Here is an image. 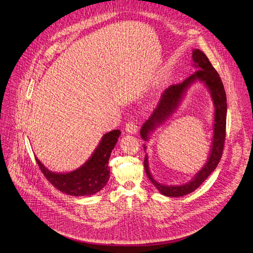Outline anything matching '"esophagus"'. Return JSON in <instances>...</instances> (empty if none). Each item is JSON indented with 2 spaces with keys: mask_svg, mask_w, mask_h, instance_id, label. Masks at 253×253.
<instances>
[{
  "mask_svg": "<svg viewBox=\"0 0 253 253\" xmlns=\"http://www.w3.org/2000/svg\"><path fill=\"white\" fill-rule=\"evenodd\" d=\"M125 130L127 133H130V134H136L137 132H138V126H137V124L133 121H130L128 122L126 125H125Z\"/></svg>",
  "mask_w": 253,
  "mask_h": 253,
  "instance_id": "34e87169",
  "label": "esophagus"
}]
</instances>
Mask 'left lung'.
Segmentation results:
<instances>
[{"label": "left lung", "instance_id": "1", "mask_svg": "<svg viewBox=\"0 0 253 253\" xmlns=\"http://www.w3.org/2000/svg\"><path fill=\"white\" fill-rule=\"evenodd\" d=\"M193 60L195 62L194 65L198 67V71H196L181 84H171L164 91L156 108L153 110L150 117L143 123L140 129L141 138L147 141L150 132H152L155 127L159 126L168 117L170 116L171 113H173L181 99V96L192 83L199 80L201 82H204L205 84L208 86L215 106V123L212 150L208 162H207L205 167L195 175V177L190 182H187L185 185L165 186L157 182L152 177L148 169L147 155L144 158V169L148 178L160 193L168 197H181L198 189L206 180V178L217 168L224 149V142L226 138L227 99L223 83L220 79L219 74L210 62L209 58L207 57V55L203 51L199 49L193 50ZM144 148L146 147L144 146Z\"/></svg>", "mask_w": 253, "mask_h": 253}]
</instances>
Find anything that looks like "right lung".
Segmentation results:
<instances>
[{
    "label": "right lung",
    "instance_id": "right-lung-1",
    "mask_svg": "<svg viewBox=\"0 0 253 253\" xmlns=\"http://www.w3.org/2000/svg\"><path fill=\"white\" fill-rule=\"evenodd\" d=\"M120 134L118 129L105 134L91 157L82 168L72 172L55 173L48 170L37 158L36 162L43 175L58 191L75 197L94 195L109 180V158Z\"/></svg>",
    "mask_w": 253,
    "mask_h": 253
}]
</instances>
